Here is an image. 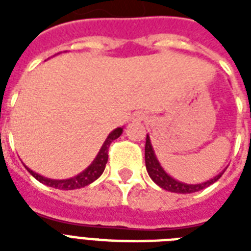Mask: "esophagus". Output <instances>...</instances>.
Listing matches in <instances>:
<instances>
[{
    "label": "esophagus",
    "instance_id": "obj_1",
    "mask_svg": "<svg viewBox=\"0 0 251 251\" xmlns=\"http://www.w3.org/2000/svg\"><path fill=\"white\" fill-rule=\"evenodd\" d=\"M131 120H133V122H142L145 121V120H147V116H146L145 112H135V113L133 114Z\"/></svg>",
    "mask_w": 251,
    "mask_h": 251
}]
</instances>
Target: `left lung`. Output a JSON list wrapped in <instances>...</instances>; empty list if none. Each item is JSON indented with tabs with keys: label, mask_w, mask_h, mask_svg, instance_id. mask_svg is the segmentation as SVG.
I'll return each mask as SVG.
<instances>
[{
	"label": "left lung",
	"mask_w": 251,
	"mask_h": 251,
	"mask_svg": "<svg viewBox=\"0 0 251 251\" xmlns=\"http://www.w3.org/2000/svg\"><path fill=\"white\" fill-rule=\"evenodd\" d=\"M145 159H146V168H147V172H149V176L152 178V181L156 185L164 189V190L171 191V193H178V194H190V193H195V191H199L204 189V187L210 186L214 182H216L220 177L223 176L224 171L222 173H219L218 176H215L214 178L208 179L206 182L202 183H185L179 182L177 179H175L173 177L168 175L167 172L163 169V167L160 165L159 160L156 159V155H155V151L152 149V145H151V141H150V137L147 135L146 138V147H145Z\"/></svg>",
	"instance_id": "8db88e82"
}]
</instances>
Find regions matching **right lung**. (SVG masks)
I'll return each instance as SVG.
<instances>
[{"label": "right lung", "mask_w": 251, "mask_h": 251, "mask_svg": "<svg viewBox=\"0 0 251 251\" xmlns=\"http://www.w3.org/2000/svg\"><path fill=\"white\" fill-rule=\"evenodd\" d=\"M122 134V127H117L114 129L112 133L108 135V138L104 142V145L101 146V149L99 151L98 156L95 157V160L91 163V165L87 169H84L82 173H79L75 177H72V178L68 179H50L47 178V177H43V176L37 175L36 172L31 171L29 168H27V171L31 173V175L35 177V178L39 181V182L44 183L47 186L56 187V189H61V190H74V189H80V187H84L87 185H90L98 179L100 176L102 175V172L105 169V164L108 161V150H109L110 143L117 139L120 135Z\"/></svg>", "instance_id": "1"}]
</instances>
